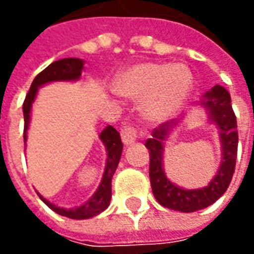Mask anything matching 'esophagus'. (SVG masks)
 I'll return each instance as SVG.
<instances>
[{
  "label": "esophagus",
  "instance_id": "esophagus-1",
  "mask_svg": "<svg viewBox=\"0 0 254 254\" xmlns=\"http://www.w3.org/2000/svg\"><path fill=\"white\" fill-rule=\"evenodd\" d=\"M140 136V132H138V129L132 124H129V125H125V127L121 129V138L124 144H132L134 143L136 140Z\"/></svg>",
  "mask_w": 254,
  "mask_h": 254
}]
</instances>
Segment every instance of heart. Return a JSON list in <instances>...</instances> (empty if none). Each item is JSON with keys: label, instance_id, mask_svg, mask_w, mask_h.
Wrapping results in <instances>:
<instances>
[{"label": "heart", "instance_id": "heart-1", "mask_svg": "<svg viewBox=\"0 0 254 254\" xmlns=\"http://www.w3.org/2000/svg\"><path fill=\"white\" fill-rule=\"evenodd\" d=\"M117 91L143 98L141 110L151 121H165L181 110L193 88V77L185 65L140 63L117 77Z\"/></svg>", "mask_w": 254, "mask_h": 254}]
</instances>
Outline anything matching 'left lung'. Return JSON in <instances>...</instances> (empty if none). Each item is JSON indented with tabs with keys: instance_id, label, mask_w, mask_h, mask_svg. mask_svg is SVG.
I'll return each instance as SVG.
<instances>
[{
	"instance_id": "obj_1",
	"label": "left lung",
	"mask_w": 254,
	"mask_h": 254,
	"mask_svg": "<svg viewBox=\"0 0 254 254\" xmlns=\"http://www.w3.org/2000/svg\"><path fill=\"white\" fill-rule=\"evenodd\" d=\"M201 105L209 111V117L219 127L220 141L223 147V160L218 174L207 188L185 190L176 187L166 178L163 173V141L169 130L176 125V121L160 124L152 130V138L145 141L149 149V181L156 201L160 205L181 212H194L207 208L218 200L227 190L237 162L238 149V129L237 117L231 106L230 94L220 85H215L204 95Z\"/></svg>"
}]
</instances>
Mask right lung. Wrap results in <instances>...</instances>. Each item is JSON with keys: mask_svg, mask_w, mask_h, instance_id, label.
<instances>
[{"mask_svg": "<svg viewBox=\"0 0 254 254\" xmlns=\"http://www.w3.org/2000/svg\"><path fill=\"white\" fill-rule=\"evenodd\" d=\"M84 61L80 58H64L50 64L46 69H43L31 84V88L28 94L25 96L24 103H23V113H24V143L27 138V129L30 124V113L31 105L35 99V95L38 88L43 84L50 83V81H57V80H77L81 76ZM100 140L103 141L107 151V160H106V169L103 173V178L100 182L98 190L95 193L92 198L88 202H85L83 207L74 208V209H64V208L56 207L54 204L49 202L46 198L38 193L41 200L47 207L52 208L54 212L58 215H63L70 219H88L98 215L102 211H105L109 207L111 200V178L114 171L117 170L118 162L121 159L122 154V141L120 137V133L117 132L116 127L111 125L106 127L103 132L100 133Z\"/></svg>", "mask_w": 254, "mask_h": 254, "instance_id": "1", "label": "right lung"}]
</instances>
